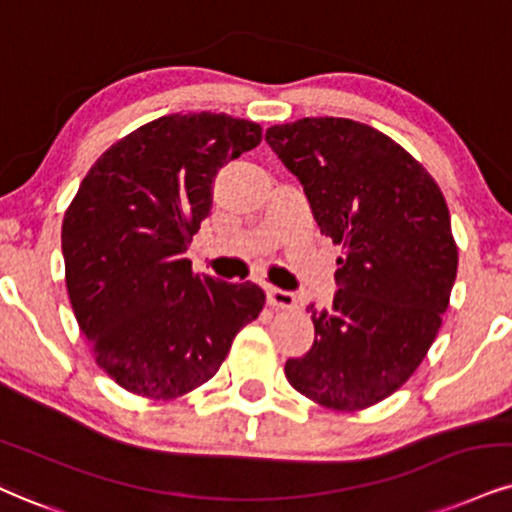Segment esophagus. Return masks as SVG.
<instances>
[{
	"label": "esophagus",
	"instance_id": "1",
	"mask_svg": "<svg viewBox=\"0 0 512 512\" xmlns=\"http://www.w3.org/2000/svg\"><path fill=\"white\" fill-rule=\"evenodd\" d=\"M266 299L273 308H285V311L296 308V296L292 292H285V289L280 287H266Z\"/></svg>",
	"mask_w": 512,
	"mask_h": 512
}]
</instances>
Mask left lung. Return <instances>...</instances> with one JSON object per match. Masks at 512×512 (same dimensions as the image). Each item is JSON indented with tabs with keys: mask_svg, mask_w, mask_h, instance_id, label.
<instances>
[{
	"mask_svg": "<svg viewBox=\"0 0 512 512\" xmlns=\"http://www.w3.org/2000/svg\"><path fill=\"white\" fill-rule=\"evenodd\" d=\"M266 142L304 185L320 232L344 246L337 294L308 306L315 342L285 375L320 406L387 399L427 356L458 273L444 194L406 149L349 118L273 125Z\"/></svg>",
	"mask_w": 512,
	"mask_h": 512,
	"instance_id": "1",
	"label": "left lung"
}]
</instances>
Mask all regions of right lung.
<instances>
[{
    "mask_svg": "<svg viewBox=\"0 0 512 512\" xmlns=\"http://www.w3.org/2000/svg\"><path fill=\"white\" fill-rule=\"evenodd\" d=\"M261 142L225 113L156 118L106 149L61 227L75 320L111 380L175 399L216 375L266 294L192 273V235L211 213L218 170Z\"/></svg>",
    "mask_w": 512,
    "mask_h": 512,
    "instance_id": "right-lung-1",
    "label": "right lung"
}]
</instances>
